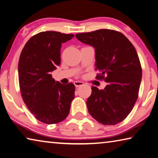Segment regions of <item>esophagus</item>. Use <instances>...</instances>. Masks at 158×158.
I'll list each match as a JSON object with an SVG mask.
<instances>
[{"instance_id":"esophagus-1","label":"esophagus","mask_w":158,"mask_h":158,"mask_svg":"<svg viewBox=\"0 0 158 158\" xmlns=\"http://www.w3.org/2000/svg\"><path fill=\"white\" fill-rule=\"evenodd\" d=\"M74 86H75V87H79V86H83V85L84 84V82L83 81H75L74 82Z\"/></svg>"}]
</instances>
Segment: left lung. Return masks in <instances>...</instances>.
I'll return each mask as SVG.
<instances>
[{"label": "left lung", "instance_id": "left-lung-1", "mask_svg": "<svg viewBox=\"0 0 158 158\" xmlns=\"http://www.w3.org/2000/svg\"><path fill=\"white\" fill-rule=\"evenodd\" d=\"M82 43L94 48L98 78L104 89L91 87L86 105L90 114L105 125L119 123L128 116L138 98L142 69L136 49L120 32L110 29L76 34Z\"/></svg>", "mask_w": 158, "mask_h": 158}]
</instances>
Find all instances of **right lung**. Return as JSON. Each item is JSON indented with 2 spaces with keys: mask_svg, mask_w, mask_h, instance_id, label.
Returning <instances> with one entry per match:
<instances>
[{
  "mask_svg": "<svg viewBox=\"0 0 158 158\" xmlns=\"http://www.w3.org/2000/svg\"><path fill=\"white\" fill-rule=\"evenodd\" d=\"M74 36L53 31L40 32L27 42L20 54L18 75L22 99L44 123H59L69 114L74 85L56 81L51 72L60 64L62 44Z\"/></svg>",
  "mask_w": 158,
  "mask_h": 158,
  "instance_id": "1",
  "label": "right lung"
}]
</instances>
